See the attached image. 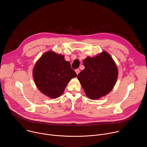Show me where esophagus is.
<instances>
[{"instance_id": "esophagus-1", "label": "esophagus", "mask_w": 147, "mask_h": 147, "mask_svg": "<svg viewBox=\"0 0 147 147\" xmlns=\"http://www.w3.org/2000/svg\"><path fill=\"white\" fill-rule=\"evenodd\" d=\"M75 71H76V74H77V75L78 74V73H79L80 71V70L79 69H76Z\"/></svg>"}]
</instances>
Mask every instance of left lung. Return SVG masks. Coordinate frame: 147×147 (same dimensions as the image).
Listing matches in <instances>:
<instances>
[{"instance_id": "left-lung-1", "label": "left lung", "mask_w": 147, "mask_h": 147, "mask_svg": "<svg viewBox=\"0 0 147 147\" xmlns=\"http://www.w3.org/2000/svg\"><path fill=\"white\" fill-rule=\"evenodd\" d=\"M84 70L77 78L87 96L98 99L107 95L116 82L118 70L115 62L106 51L95 57H87L83 60Z\"/></svg>"}]
</instances>
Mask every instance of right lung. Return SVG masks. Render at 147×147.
<instances>
[{
	"label": "right lung",
	"mask_w": 147,
	"mask_h": 147,
	"mask_svg": "<svg viewBox=\"0 0 147 147\" xmlns=\"http://www.w3.org/2000/svg\"><path fill=\"white\" fill-rule=\"evenodd\" d=\"M65 56L48 51L42 55L33 69V77L39 90L51 98L63 93L68 82L77 76Z\"/></svg>",
	"instance_id": "add662e5"
}]
</instances>
